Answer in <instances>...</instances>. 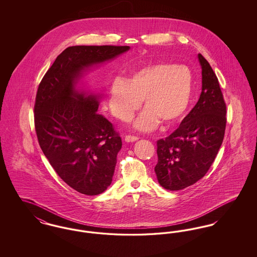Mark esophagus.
Wrapping results in <instances>:
<instances>
[{
	"instance_id": "1",
	"label": "esophagus",
	"mask_w": 257,
	"mask_h": 257,
	"mask_svg": "<svg viewBox=\"0 0 257 257\" xmlns=\"http://www.w3.org/2000/svg\"><path fill=\"white\" fill-rule=\"evenodd\" d=\"M138 140H139V138L135 137V136H126L125 137V142H127V143H134Z\"/></svg>"
}]
</instances>
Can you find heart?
<instances>
[{
    "instance_id": "b5f03b06",
    "label": "heart",
    "mask_w": 257,
    "mask_h": 257,
    "mask_svg": "<svg viewBox=\"0 0 257 257\" xmlns=\"http://www.w3.org/2000/svg\"><path fill=\"white\" fill-rule=\"evenodd\" d=\"M193 93V75L185 65L156 61L132 71L126 81L115 79L110 88V110L130 120L143 100L146 108L134 122L139 131L177 122L188 109Z\"/></svg>"
}]
</instances>
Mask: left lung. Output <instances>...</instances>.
<instances>
[{"mask_svg":"<svg viewBox=\"0 0 257 257\" xmlns=\"http://www.w3.org/2000/svg\"><path fill=\"white\" fill-rule=\"evenodd\" d=\"M197 57L202 75L199 99L179 127L157 142L155 173L160 185L170 191L182 190L201 179L224 137L226 106L218 78L203 56Z\"/></svg>","mask_w":257,"mask_h":257,"instance_id":"left-lung-1","label":"left lung"}]
</instances>
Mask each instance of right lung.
I'll list each match as a JSON object with an SVG mask.
<instances>
[{"instance_id":"obj_1","label":"right lung","mask_w":257,"mask_h":257,"mask_svg":"<svg viewBox=\"0 0 257 257\" xmlns=\"http://www.w3.org/2000/svg\"><path fill=\"white\" fill-rule=\"evenodd\" d=\"M129 46H71L59 55L37 89L35 126L44 155L77 192L96 196L110 186L122 147L112 124L98 113L103 94L78 87L91 67L111 61Z\"/></svg>"}]
</instances>
